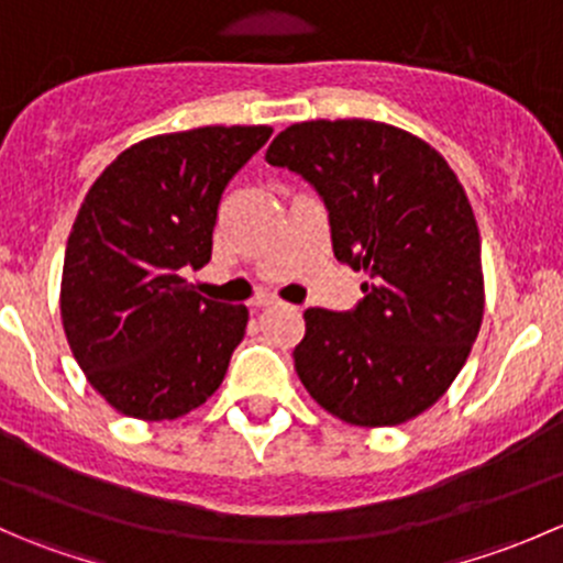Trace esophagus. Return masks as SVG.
Wrapping results in <instances>:
<instances>
[{"label":"esophagus","mask_w":563,"mask_h":563,"mask_svg":"<svg viewBox=\"0 0 563 563\" xmlns=\"http://www.w3.org/2000/svg\"><path fill=\"white\" fill-rule=\"evenodd\" d=\"M250 305H253V310H264V308H269V305H275V297H266L264 294V297H255Z\"/></svg>","instance_id":"34e87169"}]
</instances>
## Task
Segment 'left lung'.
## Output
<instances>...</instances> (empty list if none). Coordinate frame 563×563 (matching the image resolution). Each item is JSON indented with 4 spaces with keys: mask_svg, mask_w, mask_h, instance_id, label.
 Wrapping results in <instances>:
<instances>
[{
    "mask_svg": "<svg viewBox=\"0 0 563 563\" xmlns=\"http://www.w3.org/2000/svg\"><path fill=\"white\" fill-rule=\"evenodd\" d=\"M266 163L313 187L334 258L371 277L354 310H305L299 382L349 424L408 422L450 389L479 334V231L463 185L422 139L367 119L291 124Z\"/></svg>",
    "mask_w": 563,
    "mask_h": 563,
    "instance_id": "8db88e82",
    "label": "left lung"
}]
</instances>
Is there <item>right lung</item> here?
Here are the masks:
<instances>
[{"mask_svg":"<svg viewBox=\"0 0 563 563\" xmlns=\"http://www.w3.org/2000/svg\"><path fill=\"white\" fill-rule=\"evenodd\" d=\"M272 128H196L146 139L98 176L73 223L62 323L89 384L124 417L161 422L214 395L247 308L181 277L212 258L223 190Z\"/></svg>","mask_w":563,"mask_h":563,"instance_id":"right-lung-1","label":"right lung"}]
</instances>
